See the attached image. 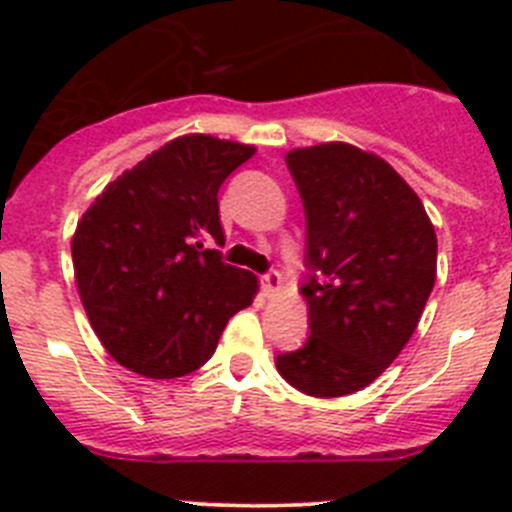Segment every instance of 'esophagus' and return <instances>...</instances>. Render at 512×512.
<instances>
[{
    "instance_id": "obj_1",
    "label": "esophagus",
    "mask_w": 512,
    "mask_h": 512,
    "mask_svg": "<svg viewBox=\"0 0 512 512\" xmlns=\"http://www.w3.org/2000/svg\"><path fill=\"white\" fill-rule=\"evenodd\" d=\"M280 283H283V278H280L278 270H267V273L260 275V285H262V290H265V296H273V293H278Z\"/></svg>"
}]
</instances>
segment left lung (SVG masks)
<instances>
[{"mask_svg": "<svg viewBox=\"0 0 512 512\" xmlns=\"http://www.w3.org/2000/svg\"><path fill=\"white\" fill-rule=\"evenodd\" d=\"M306 214V344L275 357L313 398L367 388L416 331L436 280V232L385 160L344 142L285 155Z\"/></svg>", "mask_w": 512, "mask_h": 512, "instance_id": "left-lung-1", "label": "left lung"}]
</instances>
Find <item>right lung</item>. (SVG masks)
<instances>
[{
  "label": "right lung",
  "mask_w": 512,
  "mask_h": 512,
  "mask_svg": "<svg viewBox=\"0 0 512 512\" xmlns=\"http://www.w3.org/2000/svg\"><path fill=\"white\" fill-rule=\"evenodd\" d=\"M255 147L186 135L109 183L73 237V270L96 336L119 365L181 377L214 354L257 278L206 250L224 245L219 188Z\"/></svg>",
  "instance_id": "obj_1"
}]
</instances>
